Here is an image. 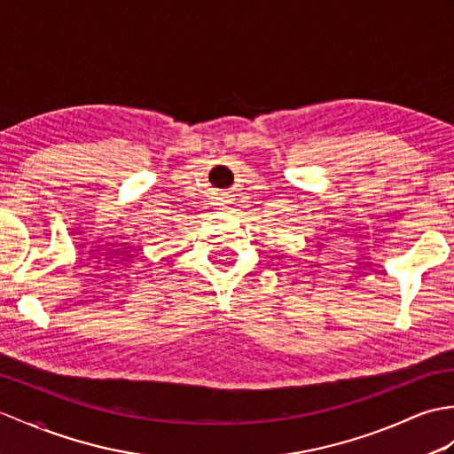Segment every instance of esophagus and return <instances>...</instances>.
<instances>
[{
  "label": "esophagus",
  "instance_id": "1",
  "mask_svg": "<svg viewBox=\"0 0 454 454\" xmlns=\"http://www.w3.org/2000/svg\"><path fill=\"white\" fill-rule=\"evenodd\" d=\"M218 205H223V203H218Z\"/></svg>",
  "mask_w": 454,
  "mask_h": 454
}]
</instances>
